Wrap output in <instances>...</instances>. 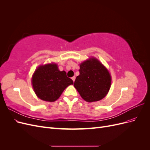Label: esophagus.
Masks as SVG:
<instances>
[{
	"label": "esophagus",
	"instance_id": "obj_1",
	"mask_svg": "<svg viewBox=\"0 0 150 150\" xmlns=\"http://www.w3.org/2000/svg\"><path fill=\"white\" fill-rule=\"evenodd\" d=\"M71 79H72V80L73 81V82H74V81H75V79H76V77L75 76H73V77H72L71 78Z\"/></svg>",
	"mask_w": 150,
	"mask_h": 150
}]
</instances>
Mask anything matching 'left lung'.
Instances as JSON below:
<instances>
[{
	"label": "left lung",
	"mask_w": 150,
	"mask_h": 150,
	"mask_svg": "<svg viewBox=\"0 0 150 150\" xmlns=\"http://www.w3.org/2000/svg\"><path fill=\"white\" fill-rule=\"evenodd\" d=\"M79 71L74 86L84 100L98 101L106 96L111 87V77L100 61L90 58L81 63Z\"/></svg>",
	"instance_id": "1"
}]
</instances>
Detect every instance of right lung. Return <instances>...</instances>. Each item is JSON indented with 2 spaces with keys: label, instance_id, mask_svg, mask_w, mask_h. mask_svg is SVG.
<instances>
[{
  "label": "right lung",
  "instance_id": "add662e5",
  "mask_svg": "<svg viewBox=\"0 0 150 150\" xmlns=\"http://www.w3.org/2000/svg\"><path fill=\"white\" fill-rule=\"evenodd\" d=\"M73 81L60 71L55 63L39 66L32 78V84L37 96L43 101L54 102L60 97L68 86Z\"/></svg>",
  "mask_w": 150,
  "mask_h": 150
}]
</instances>
